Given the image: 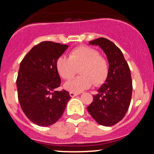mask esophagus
Instances as JSON below:
<instances>
[{
	"label": "esophagus",
	"instance_id": "1",
	"mask_svg": "<svg viewBox=\"0 0 154 154\" xmlns=\"http://www.w3.org/2000/svg\"><path fill=\"white\" fill-rule=\"evenodd\" d=\"M69 95H70V96L72 97V98H74V97H76L77 95H78V93H72V92H70Z\"/></svg>",
	"mask_w": 154,
	"mask_h": 154
}]
</instances>
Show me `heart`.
Masks as SVG:
<instances>
[{
  "instance_id": "obj_1",
  "label": "heart",
  "mask_w": 154,
  "mask_h": 154,
  "mask_svg": "<svg viewBox=\"0 0 154 154\" xmlns=\"http://www.w3.org/2000/svg\"><path fill=\"white\" fill-rule=\"evenodd\" d=\"M56 67L61 77L72 78L79 69L80 76L65 83L64 88L72 93H79L94 84L102 85L109 77V63L100 56L97 49L87 45L76 47L70 51L69 57L61 56L56 61Z\"/></svg>"
}]
</instances>
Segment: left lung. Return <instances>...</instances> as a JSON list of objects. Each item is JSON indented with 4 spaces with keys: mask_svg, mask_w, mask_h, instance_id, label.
Segmentation results:
<instances>
[{
    "mask_svg": "<svg viewBox=\"0 0 154 154\" xmlns=\"http://www.w3.org/2000/svg\"><path fill=\"white\" fill-rule=\"evenodd\" d=\"M99 45L106 54L109 63V77L93 95L87 109L100 125L112 126L123 119L132 98V81L130 67L121 50L111 40L99 38L89 42Z\"/></svg>",
    "mask_w": 154,
    "mask_h": 154,
    "instance_id": "8db88e82",
    "label": "left lung"
}]
</instances>
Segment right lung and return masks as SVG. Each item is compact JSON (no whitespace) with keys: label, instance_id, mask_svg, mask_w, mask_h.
I'll list each match as a JSON object with an SVG mask.
<instances>
[{"label":"right lung","instance_id":"1","mask_svg":"<svg viewBox=\"0 0 154 154\" xmlns=\"http://www.w3.org/2000/svg\"><path fill=\"white\" fill-rule=\"evenodd\" d=\"M68 47L51 41L41 42L20 63L17 79L19 102L26 117L39 126L56 122L72 98L65 90L56 91L61 78L56 61Z\"/></svg>","mask_w":154,"mask_h":154}]
</instances>
